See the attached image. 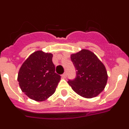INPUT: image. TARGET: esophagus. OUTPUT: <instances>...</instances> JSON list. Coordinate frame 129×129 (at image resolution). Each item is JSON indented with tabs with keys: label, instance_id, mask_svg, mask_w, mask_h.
<instances>
[{
	"label": "esophagus",
	"instance_id": "1",
	"mask_svg": "<svg viewBox=\"0 0 129 129\" xmlns=\"http://www.w3.org/2000/svg\"><path fill=\"white\" fill-rule=\"evenodd\" d=\"M62 77L63 78H66V77H67V73L66 72L63 73V74L62 75Z\"/></svg>",
	"mask_w": 129,
	"mask_h": 129
}]
</instances>
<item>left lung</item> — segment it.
Wrapping results in <instances>:
<instances>
[{
	"label": "left lung",
	"instance_id": "8db88e82",
	"mask_svg": "<svg viewBox=\"0 0 129 129\" xmlns=\"http://www.w3.org/2000/svg\"><path fill=\"white\" fill-rule=\"evenodd\" d=\"M71 58L77 70V77L68 84L75 93L86 99L97 97L104 90L108 75L104 64L87 49L72 54Z\"/></svg>",
	"mask_w": 129,
	"mask_h": 129
}]
</instances>
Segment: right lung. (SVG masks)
I'll return each instance as SVG.
<instances>
[{
  "label": "right lung",
  "instance_id": "add662e5",
  "mask_svg": "<svg viewBox=\"0 0 129 129\" xmlns=\"http://www.w3.org/2000/svg\"><path fill=\"white\" fill-rule=\"evenodd\" d=\"M53 54L37 50L24 61L18 73L20 89L34 101L42 102L54 94L60 76L55 72Z\"/></svg>",
  "mask_w": 129,
  "mask_h": 129
}]
</instances>
